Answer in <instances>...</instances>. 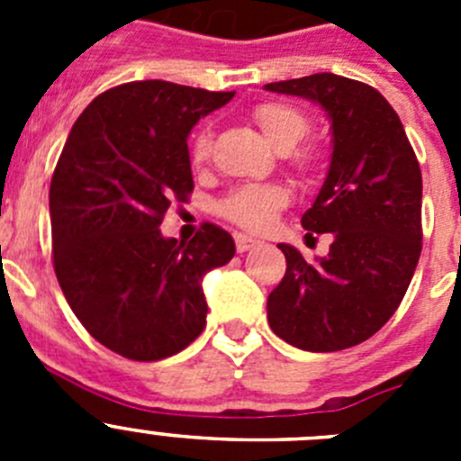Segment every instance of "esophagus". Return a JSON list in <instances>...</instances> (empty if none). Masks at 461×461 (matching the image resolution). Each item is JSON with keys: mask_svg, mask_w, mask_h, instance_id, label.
I'll return each mask as SVG.
<instances>
[{"mask_svg": "<svg viewBox=\"0 0 461 461\" xmlns=\"http://www.w3.org/2000/svg\"><path fill=\"white\" fill-rule=\"evenodd\" d=\"M256 244H258V240L249 238V235H244V233H235V249H238L240 254L249 251L251 247H256Z\"/></svg>", "mask_w": 461, "mask_h": 461, "instance_id": "34e87169", "label": "esophagus"}]
</instances>
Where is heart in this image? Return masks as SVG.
<instances>
[{
	"label": "heart",
	"instance_id": "b5f03b06",
	"mask_svg": "<svg viewBox=\"0 0 461 461\" xmlns=\"http://www.w3.org/2000/svg\"><path fill=\"white\" fill-rule=\"evenodd\" d=\"M254 122L266 133L267 140L279 152H288L291 164L297 170H309L316 161V152L309 145H294L309 131V117L303 110L284 101H266L254 108ZM212 133L207 126L191 140V161L195 166L210 157ZM288 205V191L281 185H247L238 186L217 205V212L228 221L238 223L247 230H266L275 217Z\"/></svg>",
	"mask_w": 461,
	"mask_h": 461
}]
</instances>
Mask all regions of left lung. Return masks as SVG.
Masks as SVG:
<instances>
[{"label": "left lung", "instance_id": "obj_1", "mask_svg": "<svg viewBox=\"0 0 461 461\" xmlns=\"http://www.w3.org/2000/svg\"><path fill=\"white\" fill-rule=\"evenodd\" d=\"M319 104L332 126V157L309 233H330L313 263L279 244L286 275L267 297L272 332L303 351L351 348L397 312L422 251V175L393 105L357 80L313 73L266 85Z\"/></svg>", "mask_w": 461, "mask_h": 461}]
</instances>
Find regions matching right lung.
<instances>
[{"mask_svg": "<svg viewBox=\"0 0 461 461\" xmlns=\"http://www.w3.org/2000/svg\"><path fill=\"white\" fill-rule=\"evenodd\" d=\"M233 94L166 80L117 85L83 110L57 161V281L89 335L129 360H164L201 335L203 276L235 256L214 223L189 242L158 230L170 203L194 191L186 136Z\"/></svg>", "mask_w": 461, "mask_h": 461, "instance_id": "obj_1", "label": "right lung"}]
</instances>
